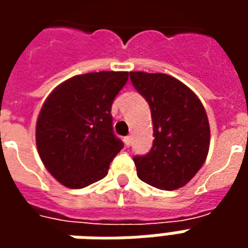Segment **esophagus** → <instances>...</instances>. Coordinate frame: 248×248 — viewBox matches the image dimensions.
<instances>
[{"mask_svg":"<svg viewBox=\"0 0 248 248\" xmlns=\"http://www.w3.org/2000/svg\"><path fill=\"white\" fill-rule=\"evenodd\" d=\"M124 146H127V147H129V146L131 145V137H130V135H127V137H124Z\"/></svg>","mask_w":248,"mask_h":248,"instance_id":"obj_1","label":"esophagus"}]
</instances>
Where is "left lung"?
<instances>
[{
	"label": "left lung",
	"mask_w": 248,
	"mask_h": 248,
	"mask_svg": "<svg viewBox=\"0 0 248 248\" xmlns=\"http://www.w3.org/2000/svg\"><path fill=\"white\" fill-rule=\"evenodd\" d=\"M130 79L150 106L154 130L151 150L133 158L138 178L161 190H177L191 181L207 158L206 110L194 92L174 77L131 71Z\"/></svg>",
	"instance_id": "1"
}]
</instances>
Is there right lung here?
Masks as SVG:
<instances>
[{
	"label": "right lung",
	"mask_w": 248,
	"mask_h": 248,
	"mask_svg": "<svg viewBox=\"0 0 248 248\" xmlns=\"http://www.w3.org/2000/svg\"><path fill=\"white\" fill-rule=\"evenodd\" d=\"M127 71L76 76L46 98L35 126L41 159L57 181L82 188L108 174L124 142L113 131L111 105Z\"/></svg>",
	"instance_id": "1"
}]
</instances>
